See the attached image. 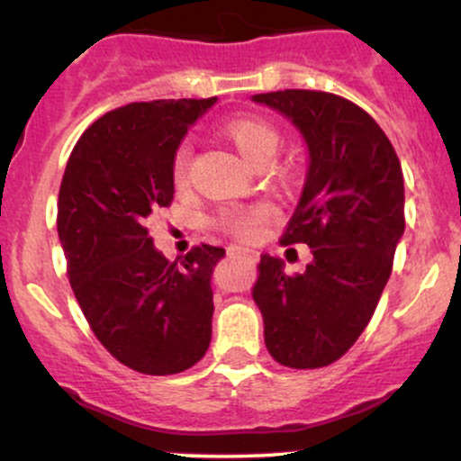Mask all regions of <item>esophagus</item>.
I'll return each mask as SVG.
<instances>
[{
    "mask_svg": "<svg viewBox=\"0 0 461 461\" xmlns=\"http://www.w3.org/2000/svg\"><path fill=\"white\" fill-rule=\"evenodd\" d=\"M227 251H230V256H247V258H253V260H256V251H251V249L230 247V249H227Z\"/></svg>",
    "mask_w": 461,
    "mask_h": 461,
    "instance_id": "34e87169",
    "label": "esophagus"
}]
</instances>
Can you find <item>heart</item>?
I'll return each mask as SVG.
<instances>
[{
    "label": "heart",
    "instance_id": "obj_1",
    "mask_svg": "<svg viewBox=\"0 0 461 461\" xmlns=\"http://www.w3.org/2000/svg\"><path fill=\"white\" fill-rule=\"evenodd\" d=\"M223 134L236 147L238 153L253 167L271 160L279 142L277 130L260 116H234L223 125ZM188 162L190 145H182L177 149L176 164H173V177H176L177 184L186 182ZM264 216H267V210L260 208V205H256V208H225L216 219V225L247 240V238L256 236L258 223Z\"/></svg>",
    "mask_w": 461,
    "mask_h": 461
}]
</instances>
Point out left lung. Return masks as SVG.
<instances>
[{
	"mask_svg": "<svg viewBox=\"0 0 461 461\" xmlns=\"http://www.w3.org/2000/svg\"><path fill=\"white\" fill-rule=\"evenodd\" d=\"M297 128L308 149L303 190L282 245L305 242L312 262L285 275L262 253L253 299L279 364L321 368L368 325L405 231L403 171L388 136L348 99L321 91L253 95Z\"/></svg>",
	"mask_w": 461,
	"mask_h": 461,
	"instance_id": "1",
	"label": "left lung"
}]
</instances>
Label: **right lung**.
I'll use <instances>...</instances> for the list:
<instances>
[{
  "label": "right lung",
  "instance_id": "right-lung-1",
  "mask_svg": "<svg viewBox=\"0 0 461 461\" xmlns=\"http://www.w3.org/2000/svg\"><path fill=\"white\" fill-rule=\"evenodd\" d=\"M216 104L156 99L110 110L82 134L58 194L68 282L97 340L125 366L176 375L212 340V273L225 249L168 262L147 221L173 201V164L190 125Z\"/></svg>",
  "mask_w": 461,
  "mask_h": 461
}]
</instances>
